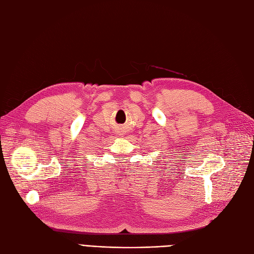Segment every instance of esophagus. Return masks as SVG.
<instances>
[{
    "instance_id": "34e87169",
    "label": "esophagus",
    "mask_w": 254,
    "mask_h": 254,
    "mask_svg": "<svg viewBox=\"0 0 254 254\" xmlns=\"http://www.w3.org/2000/svg\"><path fill=\"white\" fill-rule=\"evenodd\" d=\"M118 132H119V134H120V135H124L126 131H125V130H124V129H120Z\"/></svg>"
}]
</instances>
